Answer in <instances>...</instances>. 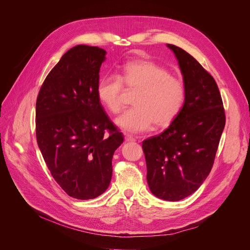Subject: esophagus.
Returning a JSON list of instances; mask_svg holds the SVG:
<instances>
[{
  "label": "esophagus",
  "instance_id": "esophagus-1",
  "mask_svg": "<svg viewBox=\"0 0 250 250\" xmlns=\"http://www.w3.org/2000/svg\"><path fill=\"white\" fill-rule=\"evenodd\" d=\"M125 142H135L136 138H134V137L130 136V135H125Z\"/></svg>",
  "mask_w": 250,
  "mask_h": 250
}]
</instances>
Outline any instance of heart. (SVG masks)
<instances>
[{
  "label": "heart",
  "mask_w": 250,
  "mask_h": 250,
  "mask_svg": "<svg viewBox=\"0 0 250 250\" xmlns=\"http://www.w3.org/2000/svg\"><path fill=\"white\" fill-rule=\"evenodd\" d=\"M124 87L136 90L132 97L135 106L120 115L115 125L132 134L146 131L154 124L158 127L169 126L186 101L184 82L146 59L129 61L120 68L118 76L107 75L98 80L97 97L111 113H119L123 108Z\"/></svg>",
  "instance_id": "b5f03b06"
}]
</instances>
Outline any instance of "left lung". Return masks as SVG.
<instances>
[{
    "label": "left lung",
    "instance_id": "1",
    "mask_svg": "<svg viewBox=\"0 0 250 250\" xmlns=\"http://www.w3.org/2000/svg\"><path fill=\"white\" fill-rule=\"evenodd\" d=\"M167 46L178 59L186 101L170 126L145 140L142 146L149 190L175 202L193 194L209 175L225 126V111L211 74L185 50Z\"/></svg>",
    "mask_w": 250,
    "mask_h": 250
}]
</instances>
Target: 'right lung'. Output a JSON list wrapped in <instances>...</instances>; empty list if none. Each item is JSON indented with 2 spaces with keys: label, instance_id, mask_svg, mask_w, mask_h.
I'll list each match as a JSON object with an SVG mask.
<instances>
[{
  "label": "right lung",
  "instance_id": "1",
  "mask_svg": "<svg viewBox=\"0 0 250 250\" xmlns=\"http://www.w3.org/2000/svg\"><path fill=\"white\" fill-rule=\"evenodd\" d=\"M105 50L77 45L49 72L36 102V139L52 177L70 197L88 200L108 188L124 136L97 97Z\"/></svg>",
  "mask_w": 250,
  "mask_h": 250
}]
</instances>
